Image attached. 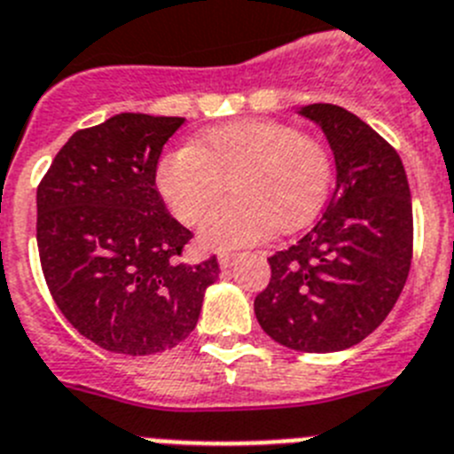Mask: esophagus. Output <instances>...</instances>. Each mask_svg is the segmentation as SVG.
<instances>
[{"mask_svg":"<svg viewBox=\"0 0 454 454\" xmlns=\"http://www.w3.org/2000/svg\"><path fill=\"white\" fill-rule=\"evenodd\" d=\"M235 260H238V254H235V251H222V254H219V267H222V270H228V267H232Z\"/></svg>","mask_w":454,"mask_h":454,"instance_id":"34e87169","label":"esophagus"}]
</instances>
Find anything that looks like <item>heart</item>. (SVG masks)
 I'll return each mask as SVG.
<instances>
[{
	"mask_svg": "<svg viewBox=\"0 0 454 454\" xmlns=\"http://www.w3.org/2000/svg\"><path fill=\"white\" fill-rule=\"evenodd\" d=\"M333 161L320 139L274 121H238L180 145L157 164V189L180 222L200 223L212 249L254 244L271 231L293 232L313 219L329 196Z\"/></svg>",
	"mask_w": 454,
	"mask_h": 454,
	"instance_id": "obj_1",
	"label": "heart"
}]
</instances>
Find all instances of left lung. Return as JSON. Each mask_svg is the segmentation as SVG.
<instances>
[{
  "label": "left lung",
  "instance_id": "8db88e82",
  "mask_svg": "<svg viewBox=\"0 0 454 454\" xmlns=\"http://www.w3.org/2000/svg\"><path fill=\"white\" fill-rule=\"evenodd\" d=\"M301 114L329 139L336 192L320 222L271 255L254 310L276 342L325 354L364 340L395 306L413 255L411 192L395 148L361 118L325 102Z\"/></svg>",
  "mask_w": 454,
  "mask_h": 454
}]
</instances>
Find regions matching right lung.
<instances>
[{"label":"right lung","mask_w":454,"mask_h":454,"mask_svg":"<svg viewBox=\"0 0 454 454\" xmlns=\"http://www.w3.org/2000/svg\"><path fill=\"white\" fill-rule=\"evenodd\" d=\"M178 116L118 114L77 129L38 184L36 239L63 317L129 356L178 345L199 322L216 255L180 262L192 231L168 215L155 176Z\"/></svg>","instance_id":"right-lung-1"}]
</instances>
